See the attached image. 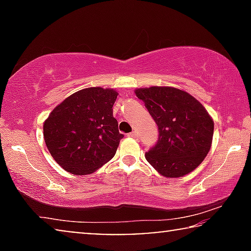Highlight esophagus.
I'll use <instances>...</instances> for the list:
<instances>
[{
  "label": "esophagus",
  "instance_id": "34e87169",
  "mask_svg": "<svg viewBox=\"0 0 251 251\" xmlns=\"http://www.w3.org/2000/svg\"><path fill=\"white\" fill-rule=\"evenodd\" d=\"M128 137H131V138H138V133H137L136 131H132V132H130V133H128V135H126Z\"/></svg>",
  "mask_w": 251,
  "mask_h": 251
}]
</instances>
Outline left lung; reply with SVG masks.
<instances>
[{
    "mask_svg": "<svg viewBox=\"0 0 251 251\" xmlns=\"http://www.w3.org/2000/svg\"><path fill=\"white\" fill-rule=\"evenodd\" d=\"M159 129L156 144L145 157L157 173L177 178L193 171L211 147L214 121L190 94L171 87L137 89Z\"/></svg>",
    "mask_w": 251,
    "mask_h": 251,
    "instance_id": "obj_1",
    "label": "left lung"
}]
</instances>
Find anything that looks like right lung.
I'll return each instance as SVG.
<instances>
[{
  "mask_svg": "<svg viewBox=\"0 0 251 251\" xmlns=\"http://www.w3.org/2000/svg\"><path fill=\"white\" fill-rule=\"evenodd\" d=\"M116 97L113 89H83L65 99L46 120V145L68 173L92 174L115 155L123 138L113 116Z\"/></svg>",
  "mask_w": 251,
  "mask_h": 251,
  "instance_id": "right-lung-1",
  "label": "right lung"
}]
</instances>
